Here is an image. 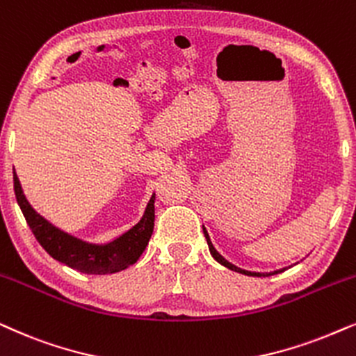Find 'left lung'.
<instances>
[{
  "label": "left lung",
  "instance_id": "1",
  "mask_svg": "<svg viewBox=\"0 0 356 356\" xmlns=\"http://www.w3.org/2000/svg\"><path fill=\"white\" fill-rule=\"evenodd\" d=\"M202 232H204V237H206V240H207V245H209V252H211V255L216 258V260H218L220 265H224L225 268H229V270H232V271H237V273H242V275H247V276H270V275H263V273H255V271H247V270H242V268H238V266H235V265H232V263L230 261H227L225 260V258L220 255V253L216 250L214 248V245H212L211 243V238H209V234H207V230L202 227ZM281 271H284V268L283 270H276V271H273V273L271 275H276V273H281Z\"/></svg>",
  "mask_w": 356,
  "mask_h": 356
}]
</instances>
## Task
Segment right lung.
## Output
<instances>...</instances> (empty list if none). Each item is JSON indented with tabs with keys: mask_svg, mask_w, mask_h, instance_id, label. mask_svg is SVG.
Listing matches in <instances>:
<instances>
[{
	"mask_svg": "<svg viewBox=\"0 0 356 356\" xmlns=\"http://www.w3.org/2000/svg\"><path fill=\"white\" fill-rule=\"evenodd\" d=\"M13 179H15L17 204H19L32 234L35 235L37 242L44 247V250L50 257L60 263H65L73 270L88 275L116 273V271L126 270L127 266L134 265L138 257L144 253L145 247L149 245L152 232H154L155 195L150 197L144 218L138 220V224L113 242L96 245V243L83 242V240L63 232L50 224L49 220H45L42 216L37 214L27 202L15 170H13Z\"/></svg>",
	"mask_w": 356,
	"mask_h": 356,
	"instance_id": "add662e5",
	"label": "right lung"
}]
</instances>
